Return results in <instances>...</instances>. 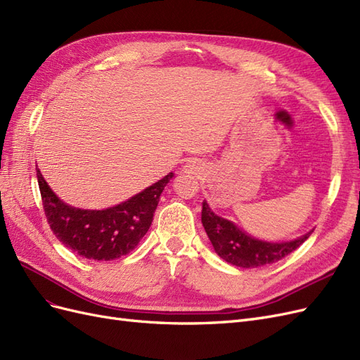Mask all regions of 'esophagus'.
I'll use <instances>...</instances> for the list:
<instances>
[{
    "label": "esophagus",
    "mask_w": 360,
    "mask_h": 360,
    "mask_svg": "<svg viewBox=\"0 0 360 360\" xmlns=\"http://www.w3.org/2000/svg\"><path fill=\"white\" fill-rule=\"evenodd\" d=\"M197 169L198 168H197V165H195V163H188V165L184 167V171H186V172H195Z\"/></svg>",
    "instance_id": "esophagus-1"
}]
</instances>
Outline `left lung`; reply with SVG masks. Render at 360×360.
Returning <instances> with one entry per match:
<instances>
[{
	"instance_id": "obj_1",
	"label": "left lung",
	"mask_w": 360,
	"mask_h": 360,
	"mask_svg": "<svg viewBox=\"0 0 360 360\" xmlns=\"http://www.w3.org/2000/svg\"><path fill=\"white\" fill-rule=\"evenodd\" d=\"M201 222L216 254L224 258L226 263L245 269L276 263L291 254L292 250H296L312 233L304 234L292 242L270 243L257 240L243 233L233 222L214 214L205 201H202Z\"/></svg>"
}]
</instances>
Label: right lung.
I'll return each instance as SVG.
<instances>
[{"label":"right lung","mask_w":360,"mask_h":360,"mask_svg":"<svg viewBox=\"0 0 360 360\" xmlns=\"http://www.w3.org/2000/svg\"><path fill=\"white\" fill-rule=\"evenodd\" d=\"M37 181L43 210L58 240L73 252L97 261H110L134 250L153 221L160 193L172 172L130 200L106 210H82L64 204L51 191L39 168Z\"/></svg>","instance_id":"1"}]
</instances>
